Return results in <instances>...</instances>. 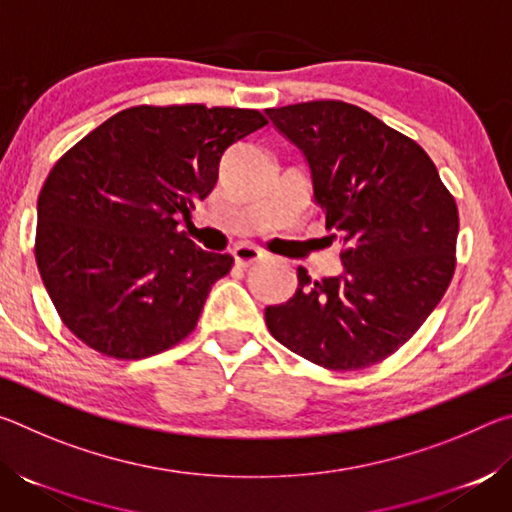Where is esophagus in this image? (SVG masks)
I'll return each mask as SVG.
<instances>
[{
  "instance_id": "esophagus-1",
  "label": "esophagus",
  "mask_w": 512,
  "mask_h": 512,
  "mask_svg": "<svg viewBox=\"0 0 512 512\" xmlns=\"http://www.w3.org/2000/svg\"><path fill=\"white\" fill-rule=\"evenodd\" d=\"M232 257H235V262L239 266H250V264H257L264 259V253L255 246L250 244H239L235 250H232Z\"/></svg>"
}]
</instances>
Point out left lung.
Segmentation results:
<instances>
[{
    "instance_id": "obj_1",
    "label": "left lung",
    "mask_w": 512,
    "mask_h": 512,
    "mask_svg": "<svg viewBox=\"0 0 512 512\" xmlns=\"http://www.w3.org/2000/svg\"><path fill=\"white\" fill-rule=\"evenodd\" d=\"M305 155L343 273L266 307L277 341L329 370L375 366L411 339L452 282L458 210L420 144L345 101L268 108Z\"/></svg>"
}]
</instances>
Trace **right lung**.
Instances as JSON below:
<instances>
[{"label":"right lung","instance_id":"obj_1","mask_svg":"<svg viewBox=\"0 0 512 512\" xmlns=\"http://www.w3.org/2000/svg\"><path fill=\"white\" fill-rule=\"evenodd\" d=\"M268 121L257 110L135 106L72 146L38 196L36 262L63 323L106 357L144 359L194 332L232 257L185 232L225 149Z\"/></svg>","mask_w":512,"mask_h":512}]
</instances>
